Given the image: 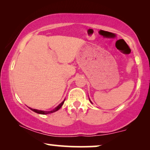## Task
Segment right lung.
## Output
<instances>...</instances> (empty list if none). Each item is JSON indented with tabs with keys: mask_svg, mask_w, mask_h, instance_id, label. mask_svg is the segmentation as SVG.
Wrapping results in <instances>:
<instances>
[{
	"mask_svg": "<svg viewBox=\"0 0 150 150\" xmlns=\"http://www.w3.org/2000/svg\"><path fill=\"white\" fill-rule=\"evenodd\" d=\"M65 100L64 101H63L61 103L59 104V105L57 106V107H56L54 108V109H53L52 110H50V111H44V110H37V109H33V108H29L30 110H32L33 111L35 112H37V113H39V114H42V115H45V114H48V113H52V112H54L55 111H57V110H58L59 109H60V108L62 106V105L63 104V103H64Z\"/></svg>",
	"mask_w": 150,
	"mask_h": 150,
	"instance_id": "obj_1",
	"label": "right lung"
}]
</instances>
